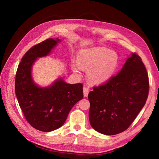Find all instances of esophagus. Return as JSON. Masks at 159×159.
<instances>
[{"instance_id":"obj_1","label":"esophagus","mask_w":159,"mask_h":159,"mask_svg":"<svg viewBox=\"0 0 159 159\" xmlns=\"http://www.w3.org/2000/svg\"><path fill=\"white\" fill-rule=\"evenodd\" d=\"M89 92V88L88 87H84V96L85 98L88 95V93Z\"/></svg>"}]
</instances>
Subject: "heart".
<instances>
[{
	"instance_id": "1",
	"label": "heart",
	"mask_w": 159,
	"mask_h": 159,
	"mask_svg": "<svg viewBox=\"0 0 159 159\" xmlns=\"http://www.w3.org/2000/svg\"><path fill=\"white\" fill-rule=\"evenodd\" d=\"M117 54L105 47H93L81 50L78 61L72 63V70L80 74L81 70H88V80L91 84L100 85L112 78L119 66Z\"/></svg>"
}]
</instances>
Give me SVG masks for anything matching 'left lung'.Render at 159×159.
I'll return each instance as SVG.
<instances>
[{"label": "left lung", "mask_w": 159, "mask_h": 159, "mask_svg": "<svg viewBox=\"0 0 159 159\" xmlns=\"http://www.w3.org/2000/svg\"><path fill=\"white\" fill-rule=\"evenodd\" d=\"M148 88L145 65L132 53L116 76L88 94L91 126L106 135L125 131L145 105Z\"/></svg>", "instance_id": "1"}]
</instances>
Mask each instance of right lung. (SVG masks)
Listing matches in <instances>:
<instances>
[{"label":"right lung","instance_id":"1","mask_svg":"<svg viewBox=\"0 0 159 159\" xmlns=\"http://www.w3.org/2000/svg\"><path fill=\"white\" fill-rule=\"evenodd\" d=\"M61 42L49 38L35 45L22 57L15 80V93L19 105L31 126L50 132L63 125L71 108L82 99L83 84H70L60 77L46 87L38 85L32 78V68L39 57L49 56Z\"/></svg>","mask_w":159,"mask_h":159}]
</instances>
